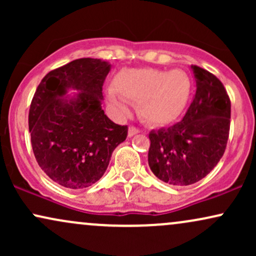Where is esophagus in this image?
<instances>
[{"mask_svg": "<svg viewBox=\"0 0 256 256\" xmlns=\"http://www.w3.org/2000/svg\"><path fill=\"white\" fill-rule=\"evenodd\" d=\"M140 134V130H138V128H134V126H130V128H128V137L134 136V134Z\"/></svg>", "mask_w": 256, "mask_h": 256, "instance_id": "esophagus-1", "label": "esophagus"}]
</instances>
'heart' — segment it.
Returning a JSON list of instances; mask_svg holds the SVG:
<instances>
[{
  "mask_svg": "<svg viewBox=\"0 0 256 256\" xmlns=\"http://www.w3.org/2000/svg\"><path fill=\"white\" fill-rule=\"evenodd\" d=\"M192 92V82L182 70L124 68L113 78L107 98L119 116L128 112L126 101L138 104V114L148 125L167 126L183 116Z\"/></svg>",
  "mask_w": 256,
  "mask_h": 256,
  "instance_id": "obj_1",
  "label": "heart"
}]
</instances>
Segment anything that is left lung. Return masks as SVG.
<instances>
[{"mask_svg": "<svg viewBox=\"0 0 256 256\" xmlns=\"http://www.w3.org/2000/svg\"><path fill=\"white\" fill-rule=\"evenodd\" d=\"M196 94L180 122L149 134L148 164L160 180L185 186L204 178L224 155L231 102L216 76L192 66Z\"/></svg>", "mask_w": 256, "mask_h": 256, "instance_id": "obj_1", "label": "left lung"}]
</instances>
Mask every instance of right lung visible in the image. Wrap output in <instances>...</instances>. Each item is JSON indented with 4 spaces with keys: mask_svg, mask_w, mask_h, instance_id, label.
Here are the masks:
<instances>
[{
    "mask_svg": "<svg viewBox=\"0 0 256 256\" xmlns=\"http://www.w3.org/2000/svg\"><path fill=\"white\" fill-rule=\"evenodd\" d=\"M110 67L101 58H78L49 72L34 92L28 113L32 149L40 168L61 186L96 183L128 136V126L114 124L102 110Z\"/></svg>",
    "mask_w": 256,
    "mask_h": 256,
    "instance_id": "1",
    "label": "right lung"
}]
</instances>
